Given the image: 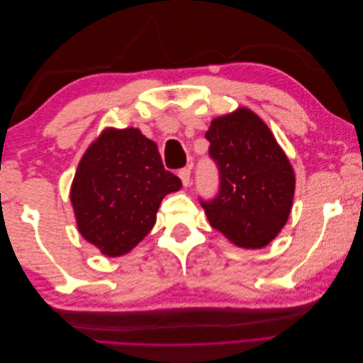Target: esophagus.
<instances>
[{
    "label": "esophagus",
    "mask_w": 363,
    "mask_h": 363,
    "mask_svg": "<svg viewBox=\"0 0 363 363\" xmlns=\"http://www.w3.org/2000/svg\"><path fill=\"white\" fill-rule=\"evenodd\" d=\"M179 177L182 179L183 186H189L191 183V169L189 168H183L179 171Z\"/></svg>",
    "instance_id": "1"
}]
</instances>
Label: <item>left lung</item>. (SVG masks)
<instances>
[{"label": "left lung", "mask_w": 363, "mask_h": 363, "mask_svg": "<svg viewBox=\"0 0 363 363\" xmlns=\"http://www.w3.org/2000/svg\"><path fill=\"white\" fill-rule=\"evenodd\" d=\"M206 139L219 175L213 199H200L208 223L238 247L268 245L291 212L295 177L288 157L248 108L213 119Z\"/></svg>", "instance_id": "obj_1"}]
</instances>
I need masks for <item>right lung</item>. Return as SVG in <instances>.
<instances>
[{
	"instance_id": "right-lung-1",
	"label": "right lung",
	"mask_w": 363,
	"mask_h": 363,
	"mask_svg": "<svg viewBox=\"0 0 363 363\" xmlns=\"http://www.w3.org/2000/svg\"><path fill=\"white\" fill-rule=\"evenodd\" d=\"M180 188L155 142L138 128H108L84 152L71 201L83 238L116 257L150 233L163 196Z\"/></svg>"
}]
</instances>
